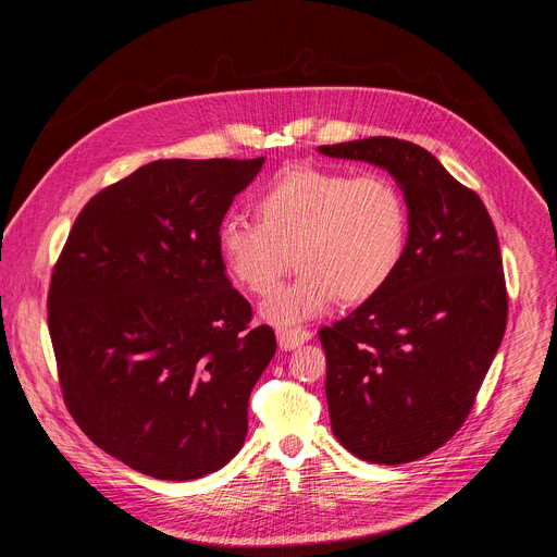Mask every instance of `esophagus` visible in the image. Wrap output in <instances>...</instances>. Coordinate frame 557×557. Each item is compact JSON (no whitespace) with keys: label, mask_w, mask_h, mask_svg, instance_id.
Segmentation results:
<instances>
[{"label":"esophagus","mask_w":557,"mask_h":557,"mask_svg":"<svg viewBox=\"0 0 557 557\" xmlns=\"http://www.w3.org/2000/svg\"><path fill=\"white\" fill-rule=\"evenodd\" d=\"M312 337L310 331L304 329H277V344L282 350H293L297 346H301L304 342H308Z\"/></svg>","instance_id":"obj_1"}]
</instances>
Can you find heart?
<instances>
[{"mask_svg": "<svg viewBox=\"0 0 557 557\" xmlns=\"http://www.w3.org/2000/svg\"><path fill=\"white\" fill-rule=\"evenodd\" d=\"M253 209L258 222L224 218L215 245L226 273L258 295L280 282L295 256V280L260 306L277 329L326 312L339 297L346 304L376 297L408 251V202L385 174L295 165L260 191Z\"/></svg>", "mask_w": 557, "mask_h": 557, "instance_id": "obj_1", "label": "heart"}]
</instances>
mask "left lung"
<instances>
[{
	"label": "left lung",
	"mask_w": 557,
	"mask_h": 557,
	"mask_svg": "<svg viewBox=\"0 0 557 557\" xmlns=\"http://www.w3.org/2000/svg\"><path fill=\"white\" fill-rule=\"evenodd\" d=\"M317 149L385 170L408 202L399 271L320 342L337 441L368 462H412L456 434L500 348L498 235L483 200L414 143L372 136Z\"/></svg>",
	"instance_id": "obj_1"
}]
</instances>
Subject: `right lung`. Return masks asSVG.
Here are the masks:
<instances>
[{
  "label": "right lung",
  "instance_id": "add662e5",
  "mask_svg": "<svg viewBox=\"0 0 557 557\" xmlns=\"http://www.w3.org/2000/svg\"><path fill=\"white\" fill-rule=\"evenodd\" d=\"M264 158L153 161L99 191L52 271L48 329L63 399L110 456L194 481L245 445L271 326L231 286L215 233Z\"/></svg>",
  "mask_w": 557,
  "mask_h": 557
}]
</instances>
